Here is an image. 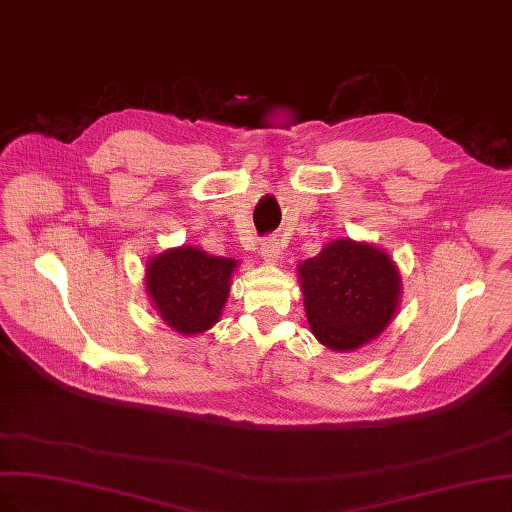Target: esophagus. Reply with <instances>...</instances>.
<instances>
[{"instance_id":"obj_1","label":"esophagus","mask_w":512,"mask_h":512,"mask_svg":"<svg viewBox=\"0 0 512 512\" xmlns=\"http://www.w3.org/2000/svg\"><path fill=\"white\" fill-rule=\"evenodd\" d=\"M261 257H264L266 264H279L281 259V242L276 238H268L261 244Z\"/></svg>"}]
</instances>
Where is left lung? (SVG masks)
<instances>
[{
  "instance_id": "left-lung-1",
  "label": "left lung",
  "mask_w": 512,
  "mask_h": 512,
  "mask_svg": "<svg viewBox=\"0 0 512 512\" xmlns=\"http://www.w3.org/2000/svg\"><path fill=\"white\" fill-rule=\"evenodd\" d=\"M313 337L332 352H356L399 311L403 283L392 257L371 242L332 240L298 266Z\"/></svg>"
}]
</instances>
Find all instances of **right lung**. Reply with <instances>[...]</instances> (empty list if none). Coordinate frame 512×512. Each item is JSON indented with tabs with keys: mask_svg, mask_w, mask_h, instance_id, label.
Masks as SVG:
<instances>
[{
	"mask_svg": "<svg viewBox=\"0 0 512 512\" xmlns=\"http://www.w3.org/2000/svg\"><path fill=\"white\" fill-rule=\"evenodd\" d=\"M238 259L197 246L165 248L145 264V291L160 319L182 337L210 330L223 315Z\"/></svg>",
	"mask_w": 512,
	"mask_h": 512,
	"instance_id": "right-lung-1",
	"label": "right lung"
}]
</instances>
